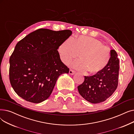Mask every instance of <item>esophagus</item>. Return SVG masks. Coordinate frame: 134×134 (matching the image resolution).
I'll use <instances>...</instances> for the list:
<instances>
[{
  "label": "esophagus",
  "mask_w": 134,
  "mask_h": 134,
  "mask_svg": "<svg viewBox=\"0 0 134 134\" xmlns=\"http://www.w3.org/2000/svg\"><path fill=\"white\" fill-rule=\"evenodd\" d=\"M69 73V74H71V75H74L75 73V72L73 71V70H72V69H70Z\"/></svg>",
  "instance_id": "obj_1"
}]
</instances>
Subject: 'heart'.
I'll return each instance as SVG.
<instances>
[{
    "mask_svg": "<svg viewBox=\"0 0 134 134\" xmlns=\"http://www.w3.org/2000/svg\"><path fill=\"white\" fill-rule=\"evenodd\" d=\"M58 52L61 61L68 65L78 57L79 60L71 63V66L81 72L97 74L106 68L110 60L109 49L101 42L94 38L81 36L68 38L60 44Z\"/></svg>",
    "mask_w": 134,
    "mask_h": 134,
    "instance_id": "obj_1",
    "label": "heart"
}]
</instances>
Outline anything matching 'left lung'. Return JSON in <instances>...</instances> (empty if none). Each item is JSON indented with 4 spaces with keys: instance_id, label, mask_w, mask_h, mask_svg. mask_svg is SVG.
<instances>
[{
    "instance_id": "left-lung-1",
    "label": "left lung",
    "mask_w": 134,
    "mask_h": 134,
    "mask_svg": "<svg viewBox=\"0 0 134 134\" xmlns=\"http://www.w3.org/2000/svg\"><path fill=\"white\" fill-rule=\"evenodd\" d=\"M111 58L108 66L99 74L85 76V80L78 86L80 94L91 103L104 102L116 90L118 82L119 59L114 49L110 51Z\"/></svg>"
}]
</instances>
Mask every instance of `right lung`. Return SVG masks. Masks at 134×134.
Instances as JSON below:
<instances>
[{"label":"right lung","mask_w":134,"mask_h":134,"mask_svg":"<svg viewBox=\"0 0 134 134\" xmlns=\"http://www.w3.org/2000/svg\"><path fill=\"white\" fill-rule=\"evenodd\" d=\"M72 31L40 29L18 42L10 58L9 76L15 92L34 103L51 96L60 75L68 73L58 51Z\"/></svg>","instance_id":"obj_1"}]
</instances>
